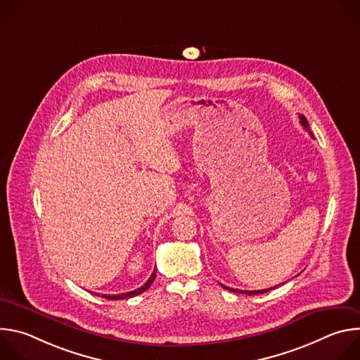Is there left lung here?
Instances as JSON below:
<instances>
[{"label":"left lung","instance_id":"8db88e82","mask_svg":"<svg viewBox=\"0 0 360 360\" xmlns=\"http://www.w3.org/2000/svg\"><path fill=\"white\" fill-rule=\"evenodd\" d=\"M299 120H300V125L304 128V129H307L309 131V124H307V120L303 117V115H299ZM311 135H312V132H311ZM221 286L224 288V289H228V290H231V292H235V293H246V295H259V293H265V292H269L271 289H274V288H278V286H274V288H269V289H262V290H240V289H233V288H228V286H225V285H222L221 283Z\"/></svg>","mask_w":360,"mask_h":360}]
</instances>
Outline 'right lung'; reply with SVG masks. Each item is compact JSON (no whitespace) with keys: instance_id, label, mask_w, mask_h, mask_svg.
<instances>
[{"instance_id":"1","label":"right lung","mask_w":360,"mask_h":360,"mask_svg":"<svg viewBox=\"0 0 360 360\" xmlns=\"http://www.w3.org/2000/svg\"><path fill=\"white\" fill-rule=\"evenodd\" d=\"M155 276H157V269L153 271V274L149 276V279L141 286V288H138V289H135V290H131V292H125V293H121V295H102V297H105V299H111V300H120V299H128V297H132V296H136V295H139V293H142V292H145L150 285H152V282L155 281Z\"/></svg>"}]
</instances>
